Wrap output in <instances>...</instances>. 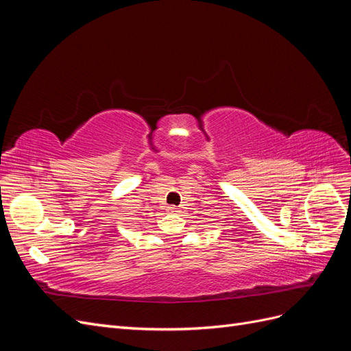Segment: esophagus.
<instances>
[{"instance_id":"esophagus-1","label":"esophagus","mask_w":351,"mask_h":351,"mask_svg":"<svg viewBox=\"0 0 351 351\" xmlns=\"http://www.w3.org/2000/svg\"><path fill=\"white\" fill-rule=\"evenodd\" d=\"M168 210L171 212V214H177V212H178V208H177V206H174V205H171V206H168Z\"/></svg>"}]
</instances>
